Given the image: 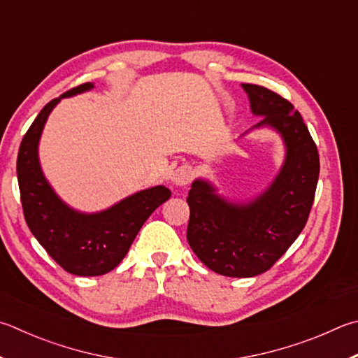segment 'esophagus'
<instances>
[{
    "label": "esophagus",
    "instance_id": "34e87169",
    "mask_svg": "<svg viewBox=\"0 0 358 358\" xmlns=\"http://www.w3.org/2000/svg\"><path fill=\"white\" fill-rule=\"evenodd\" d=\"M192 177H194L192 167L191 166H181L172 173V185L178 186V187L186 186V185L191 183Z\"/></svg>",
    "mask_w": 358,
    "mask_h": 358
}]
</instances>
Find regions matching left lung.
<instances>
[{
	"label": "left lung",
	"mask_w": 358,
	"mask_h": 358,
	"mask_svg": "<svg viewBox=\"0 0 358 358\" xmlns=\"http://www.w3.org/2000/svg\"><path fill=\"white\" fill-rule=\"evenodd\" d=\"M253 115L252 129L280 134L285 159L277 177L244 201L217 194L211 181L196 178L187 194V243L206 268L227 277H255L272 268L301 235L315 200L320 155L301 114L288 100L257 84H241Z\"/></svg>",
	"instance_id": "8db88e82"
}]
</instances>
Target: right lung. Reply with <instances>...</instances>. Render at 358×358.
I'll return each mask as SVG.
<instances>
[{
	"label": "right lung",
	"instance_id": "right-lung-1",
	"mask_svg": "<svg viewBox=\"0 0 358 358\" xmlns=\"http://www.w3.org/2000/svg\"><path fill=\"white\" fill-rule=\"evenodd\" d=\"M90 89L94 83H84L45 105L26 131L17 158L23 214L31 233L62 269L81 277L113 271L150 214L171 197V189L159 185L134 192L103 211L83 213L69 206L51 187L38 161L43 127L62 99Z\"/></svg>",
	"mask_w": 358,
	"mask_h": 358
}]
</instances>
